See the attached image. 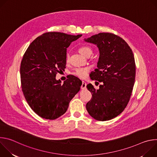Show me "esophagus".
<instances>
[{
  "label": "esophagus",
  "mask_w": 157,
  "mask_h": 157,
  "mask_svg": "<svg viewBox=\"0 0 157 157\" xmlns=\"http://www.w3.org/2000/svg\"><path fill=\"white\" fill-rule=\"evenodd\" d=\"M86 85H87L86 82L83 81H82V85H81V89H86Z\"/></svg>",
  "instance_id": "esophagus-1"
}]
</instances>
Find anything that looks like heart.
<instances>
[{"instance_id": "1", "label": "heart", "mask_w": 157, "mask_h": 157, "mask_svg": "<svg viewBox=\"0 0 157 157\" xmlns=\"http://www.w3.org/2000/svg\"><path fill=\"white\" fill-rule=\"evenodd\" d=\"M78 51L82 55L86 57L88 55H91L92 53L91 48L89 47L86 46V45L80 47L78 49ZM68 61H69V55H67L66 58V61L68 62ZM89 71V68H88V67H85V68H79L75 70V71L73 73V75L76 76H78L79 78H83L86 77Z\"/></svg>"}]
</instances>
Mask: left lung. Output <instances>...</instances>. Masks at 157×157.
I'll return each mask as SVG.
<instances>
[{"label": "left lung", "mask_w": 157, "mask_h": 157, "mask_svg": "<svg viewBox=\"0 0 157 157\" xmlns=\"http://www.w3.org/2000/svg\"><path fill=\"white\" fill-rule=\"evenodd\" d=\"M84 41L99 49L98 68L90 77L103 83L99 89L87 85L93 98L86 104V109L97 121L113 119L122 113L132 94L136 78L133 54L124 40L110 33H99Z\"/></svg>", "instance_id": "8db88e82"}]
</instances>
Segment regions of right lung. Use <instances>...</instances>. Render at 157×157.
Listing matches in <instances>:
<instances>
[{"instance_id":"right-lung-1","label":"right lung","mask_w":157,"mask_h":157,"mask_svg":"<svg viewBox=\"0 0 157 157\" xmlns=\"http://www.w3.org/2000/svg\"><path fill=\"white\" fill-rule=\"evenodd\" d=\"M82 35L47 32L33 40L20 65L22 91L31 109L50 120L63 115L79 91L82 81L71 75L61 84L56 75L66 68V48Z\"/></svg>"}]
</instances>
